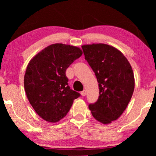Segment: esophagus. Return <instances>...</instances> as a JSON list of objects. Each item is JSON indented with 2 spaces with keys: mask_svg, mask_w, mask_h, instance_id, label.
<instances>
[{
  "mask_svg": "<svg viewBox=\"0 0 156 156\" xmlns=\"http://www.w3.org/2000/svg\"><path fill=\"white\" fill-rule=\"evenodd\" d=\"M86 90H83L82 91H81V94H82V96H83V97H84L85 95H86Z\"/></svg>",
  "mask_w": 156,
  "mask_h": 156,
  "instance_id": "1",
  "label": "esophagus"
}]
</instances>
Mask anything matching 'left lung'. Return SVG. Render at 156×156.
I'll return each mask as SVG.
<instances>
[{"label": "left lung", "instance_id": "8db88e82", "mask_svg": "<svg viewBox=\"0 0 156 156\" xmlns=\"http://www.w3.org/2000/svg\"><path fill=\"white\" fill-rule=\"evenodd\" d=\"M82 48L99 83V97L89 108L97 121L110 123L123 114L133 95L131 66L120 51L108 44H87Z\"/></svg>", "mask_w": 156, "mask_h": 156}]
</instances>
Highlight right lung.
<instances>
[{"instance_id":"1","label":"right lung","mask_w":156,"mask_h":156,"mask_svg":"<svg viewBox=\"0 0 156 156\" xmlns=\"http://www.w3.org/2000/svg\"><path fill=\"white\" fill-rule=\"evenodd\" d=\"M79 48L53 44L34 57L24 76L25 93L36 113L49 122L64 118L80 94L70 89L66 69L80 58Z\"/></svg>"}]
</instances>
